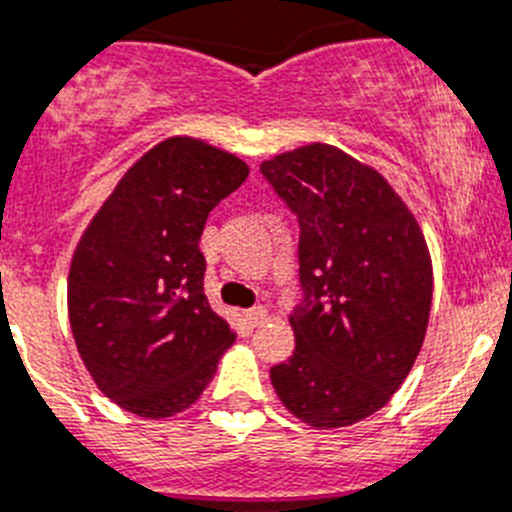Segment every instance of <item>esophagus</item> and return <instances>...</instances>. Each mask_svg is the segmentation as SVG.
<instances>
[{"instance_id": "obj_1", "label": "esophagus", "mask_w": 512, "mask_h": 512, "mask_svg": "<svg viewBox=\"0 0 512 512\" xmlns=\"http://www.w3.org/2000/svg\"><path fill=\"white\" fill-rule=\"evenodd\" d=\"M245 319L250 321L252 326H262L267 321V308L265 306H252L245 311Z\"/></svg>"}]
</instances>
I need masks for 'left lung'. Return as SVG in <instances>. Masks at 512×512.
Returning a JSON list of instances; mask_svg holds the SVG:
<instances>
[{
  "instance_id": "left-lung-1",
  "label": "left lung",
  "mask_w": 512,
  "mask_h": 512,
  "mask_svg": "<svg viewBox=\"0 0 512 512\" xmlns=\"http://www.w3.org/2000/svg\"><path fill=\"white\" fill-rule=\"evenodd\" d=\"M298 219L296 349L270 370L293 416L339 428L372 416L408 377L431 311L426 239L388 181L331 145L260 165Z\"/></svg>"
}]
</instances>
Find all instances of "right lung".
Returning a JSON list of instances; mask_svg holds the SVG:
<instances>
[{"label":"right lung","instance_id":"add662e5","mask_svg":"<svg viewBox=\"0 0 512 512\" xmlns=\"http://www.w3.org/2000/svg\"><path fill=\"white\" fill-rule=\"evenodd\" d=\"M247 165L191 137L155 145L91 219L68 275V316L101 393L142 418L199 400L234 342L204 293L209 211Z\"/></svg>","mask_w":512,"mask_h":512}]
</instances>
